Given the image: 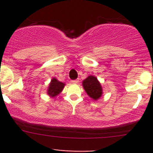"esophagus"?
<instances>
[{
	"label": "esophagus",
	"instance_id": "1",
	"mask_svg": "<svg viewBox=\"0 0 153 153\" xmlns=\"http://www.w3.org/2000/svg\"><path fill=\"white\" fill-rule=\"evenodd\" d=\"M72 82L73 83V84H78V82H79V79H76V80H73V81H72Z\"/></svg>",
	"mask_w": 153,
	"mask_h": 153
}]
</instances>
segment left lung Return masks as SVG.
I'll return each mask as SVG.
<instances>
[{"instance_id":"1","label":"left lung","mask_w":153,"mask_h":153,"mask_svg":"<svg viewBox=\"0 0 153 153\" xmlns=\"http://www.w3.org/2000/svg\"><path fill=\"white\" fill-rule=\"evenodd\" d=\"M83 86L87 95L93 100H98L103 94V89L101 84L96 77L89 75L82 82Z\"/></svg>"}]
</instances>
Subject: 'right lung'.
<instances>
[{
	"mask_svg": "<svg viewBox=\"0 0 153 153\" xmlns=\"http://www.w3.org/2000/svg\"><path fill=\"white\" fill-rule=\"evenodd\" d=\"M64 86H65V84L58 81L55 78H53L51 80V82L48 87L47 94L51 98H54L62 92Z\"/></svg>",
	"mask_w": 153,
	"mask_h": 153,
	"instance_id": "add662e5",
	"label": "right lung"
}]
</instances>
